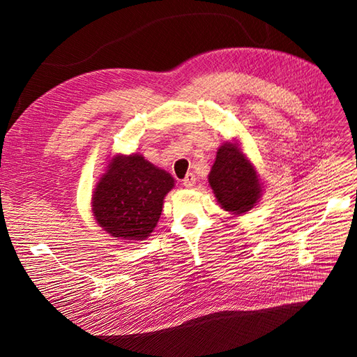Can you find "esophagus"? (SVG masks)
<instances>
[{"instance_id":"34e87169","label":"esophagus","mask_w":357,"mask_h":357,"mask_svg":"<svg viewBox=\"0 0 357 357\" xmlns=\"http://www.w3.org/2000/svg\"><path fill=\"white\" fill-rule=\"evenodd\" d=\"M197 185V177L195 174H192V172H189V174L183 178V186L185 188H193Z\"/></svg>"}]
</instances>
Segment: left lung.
<instances>
[{
  "label": "left lung",
  "instance_id": "obj_1",
  "mask_svg": "<svg viewBox=\"0 0 357 357\" xmlns=\"http://www.w3.org/2000/svg\"><path fill=\"white\" fill-rule=\"evenodd\" d=\"M208 185L220 207L235 215L250 211L264 190L261 176L253 162L244 155L238 139L226 142L218 149Z\"/></svg>",
  "mask_w": 357,
  "mask_h": 357
}]
</instances>
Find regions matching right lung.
I'll return each instance as SVG.
<instances>
[{"label": "right lung", "mask_w": 357, "mask_h": 357, "mask_svg": "<svg viewBox=\"0 0 357 357\" xmlns=\"http://www.w3.org/2000/svg\"><path fill=\"white\" fill-rule=\"evenodd\" d=\"M176 180L143 155L113 156L93 188L95 222L116 240L143 241L156 228Z\"/></svg>", "instance_id": "obj_1"}]
</instances>
